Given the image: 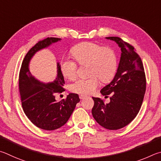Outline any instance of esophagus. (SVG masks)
<instances>
[{"mask_svg":"<svg viewBox=\"0 0 161 161\" xmlns=\"http://www.w3.org/2000/svg\"><path fill=\"white\" fill-rule=\"evenodd\" d=\"M86 97H87V96H86V95H79V98H80V100L85 99Z\"/></svg>","mask_w":161,"mask_h":161,"instance_id":"esophagus-1","label":"esophagus"}]
</instances>
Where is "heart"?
<instances>
[{
    "label": "heart",
    "instance_id": "heart-1",
    "mask_svg": "<svg viewBox=\"0 0 161 161\" xmlns=\"http://www.w3.org/2000/svg\"><path fill=\"white\" fill-rule=\"evenodd\" d=\"M71 52L79 65H89L88 73L92 75L89 78L78 79L71 84L70 89L72 92L91 94L99 86V78L103 82L108 83L114 78L118 61L116 53L111 47H103L93 42H83L75 45ZM76 62L70 58H64L62 61L61 70L65 78L72 80L76 77L78 64Z\"/></svg>",
    "mask_w": 161,
    "mask_h": 161
}]
</instances>
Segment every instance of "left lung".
Instances as JSON below:
<instances>
[{
	"label": "left lung",
	"instance_id": "8db88e82",
	"mask_svg": "<svg viewBox=\"0 0 161 161\" xmlns=\"http://www.w3.org/2000/svg\"><path fill=\"white\" fill-rule=\"evenodd\" d=\"M106 39L115 41L122 51L117 72L113 80L101 90L103 95H110V102L92 97V114L103 127L117 130L133 121L142 107L146 87L144 68L142 58L133 46L118 36Z\"/></svg>",
	"mask_w": 161,
	"mask_h": 161
}]
</instances>
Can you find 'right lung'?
Instances as JSON below:
<instances>
[{
  "instance_id": "1",
  "label": "right lung",
  "mask_w": 161,
  "mask_h": 161,
  "mask_svg": "<svg viewBox=\"0 0 161 161\" xmlns=\"http://www.w3.org/2000/svg\"><path fill=\"white\" fill-rule=\"evenodd\" d=\"M60 39L47 37L39 41L25 55L19 73V91L25 114L33 125L47 131L64 125L80 101L78 94L75 93H70L66 99L56 100L55 95L65 91V81L58 63L57 77L53 83L47 84L36 80L28 69L30 60L37 51Z\"/></svg>"
}]
</instances>
